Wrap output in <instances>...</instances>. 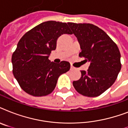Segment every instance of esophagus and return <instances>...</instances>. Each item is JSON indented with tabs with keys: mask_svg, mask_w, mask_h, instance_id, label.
<instances>
[{
	"mask_svg": "<svg viewBox=\"0 0 128 128\" xmlns=\"http://www.w3.org/2000/svg\"><path fill=\"white\" fill-rule=\"evenodd\" d=\"M74 69H75V68H74V66H72V64H71V66H70V70H74Z\"/></svg>",
	"mask_w": 128,
	"mask_h": 128,
	"instance_id": "34e87169",
	"label": "esophagus"
}]
</instances>
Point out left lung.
Returning a JSON list of instances; mask_svg holds the SVG:
<instances>
[{"label":"left lung","instance_id":"left-lung-1","mask_svg":"<svg viewBox=\"0 0 128 128\" xmlns=\"http://www.w3.org/2000/svg\"><path fill=\"white\" fill-rule=\"evenodd\" d=\"M68 24L80 44L79 56L90 64L87 71L81 70V78L74 81L73 86L82 95L98 96L111 87L121 70L119 48L104 31L95 25Z\"/></svg>","mask_w":128,"mask_h":128}]
</instances>
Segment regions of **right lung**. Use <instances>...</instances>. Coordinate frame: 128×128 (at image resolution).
<instances>
[{"mask_svg": "<svg viewBox=\"0 0 128 128\" xmlns=\"http://www.w3.org/2000/svg\"><path fill=\"white\" fill-rule=\"evenodd\" d=\"M64 34L72 32L66 22L46 21L27 32L19 40L12 56V72L21 88L33 96L52 93L59 76L70 70L68 62L60 64L48 58Z\"/></svg>", "mask_w": 128, "mask_h": 128, "instance_id": "right-lung-1", "label": "right lung"}]
</instances>
